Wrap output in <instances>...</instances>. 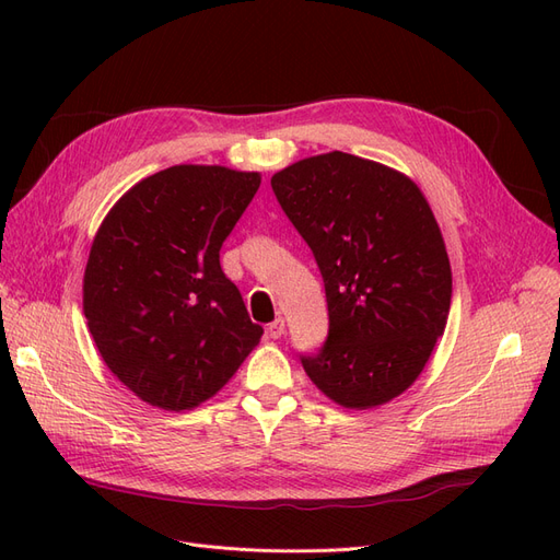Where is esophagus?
I'll return each mask as SVG.
<instances>
[{
    "instance_id": "obj_1",
    "label": "esophagus",
    "mask_w": 560,
    "mask_h": 560,
    "mask_svg": "<svg viewBox=\"0 0 560 560\" xmlns=\"http://www.w3.org/2000/svg\"><path fill=\"white\" fill-rule=\"evenodd\" d=\"M266 331H268L270 338H280V336L284 334V319H282V317L273 319V322H270V325H268Z\"/></svg>"
}]
</instances>
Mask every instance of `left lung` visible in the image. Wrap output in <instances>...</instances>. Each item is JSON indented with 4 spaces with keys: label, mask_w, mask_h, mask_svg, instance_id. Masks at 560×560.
<instances>
[{
    "label": "left lung",
    "mask_w": 560,
    "mask_h": 560,
    "mask_svg": "<svg viewBox=\"0 0 560 560\" xmlns=\"http://www.w3.org/2000/svg\"><path fill=\"white\" fill-rule=\"evenodd\" d=\"M325 280L329 334L301 354L308 378L346 409L401 395L425 369L451 308V264L425 196L406 175L343 151L270 177Z\"/></svg>",
    "instance_id": "1"
}]
</instances>
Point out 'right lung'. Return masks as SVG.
<instances>
[{
  "label": "right lung",
  "instance_id": "obj_1",
  "mask_svg": "<svg viewBox=\"0 0 560 560\" xmlns=\"http://www.w3.org/2000/svg\"><path fill=\"white\" fill-rule=\"evenodd\" d=\"M259 173L173 165L105 217L83 273V315L112 374L142 401L186 411L217 395L264 329L222 270Z\"/></svg>",
  "mask_w": 560,
  "mask_h": 560
}]
</instances>
